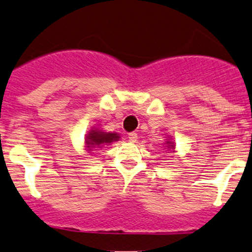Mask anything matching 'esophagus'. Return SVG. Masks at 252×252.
Returning <instances> with one entry per match:
<instances>
[{
	"label": "esophagus",
	"instance_id": "1",
	"mask_svg": "<svg viewBox=\"0 0 252 252\" xmlns=\"http://www.w3.org/2000/svg\"><path fill=\"white\" fill-rule=\"evenodd\" d=\"M128 141L131 142V143H134V142H137V133L136 132H131V133H128Z\"/></svg>",
	"mask_w": 252,
	"mask_h": 252
}]
</instances>
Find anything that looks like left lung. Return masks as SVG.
Here are the masks:
<instances>
[{"label": "left lung", "mask_w": 252, "mask_h": 252, "mask_svg": "<svg viewBox=\"0 0 252 252\" xmlns=\"http://www.w3.org/2000/svg\"><path fill=\"white\" fill-rule=\"evenodd\" d=\"M165 144L168 148H171V151H174V149H175V144H174V142H171L170 139H169V141H165Z\"/></svg>", "instance_id": "8db88e82"}]
</instances>
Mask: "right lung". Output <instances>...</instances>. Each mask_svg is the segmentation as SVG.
<instances>
[{
  "label": "right lung",
  "mask_w": 252,
  "mask_h": 252,
  "mask_svg": "<svg viewBox=\"0 0 252 252\" xmlns=\"http://www.w3.org/2000/svg\"><path fill=\"white\" fill-rule=\"evenodd\" d=\"M119 139H120V134L116 132H104L99 128H92L86 136V144L87 148L92 151V148H101L105 144H110Z\"/></svg>",
  "instance_id": "right-lung-1"
}]
</instances>
